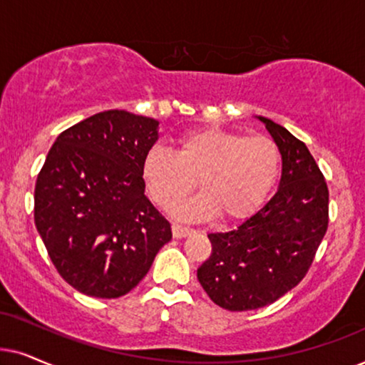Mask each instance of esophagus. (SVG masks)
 I'll return each mask as SVG.
<instances>
[{"label": "esophagus", "instance_id": "34e87169", "mask_svg": "<svg viewBox=\"0 0 365 365\" xmlns=\"http://www.w3.org/2000/svg\"><path fill=\"white\" fill-rule=\"evenodd\" d=\"M193 232H195V230H193V228H190V227L178 225V223H173V225H172V233H173L175 239H183V237L192 235Z\"/></svg>", "mask_w": 365, "mask_h": 365}]
</instances>
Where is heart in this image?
<instances>
[{
  "instance_id": "heart-1",
  "label": "heart",
  "mask_w": 365,
  "mask_h": 365,
  "mask_svg": "<svg viewBox=\"0 0 365 365\" xmlns=\"http://www.w3.org/2000/svg\"><path fill=\"white\" fill-rule=\"evenodd\" d=\"M280 150L265 135L202 128L183 133L177 152L153 145L142 160V178L150 197L170 208L197 185L202 193L177 213L183 218H205L220 213L240 220L259 210L274 190L280 173Z\"/></svg>"
}]
</instances>
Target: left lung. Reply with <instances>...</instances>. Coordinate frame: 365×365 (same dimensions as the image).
<instances>
[{
	"label": "left lung",
	"mask_w": 365,
	"mask_h": 365,
	"mask_svg": "<svg viewBox=\"0 0 365 365\" xmlns=\"http://www.w3.org/2000/svg\"><path fill=\"white\" fill-rule=\"evenodd\" d=\"M282 155L275 195L228 232L208 233L212 255L197 277L213 302L232 312L265 307L307 274L329 223V190L304 142L257 116Z\"/></svg>",
	"instance_id": "left-lung-1"
}]
</instances>
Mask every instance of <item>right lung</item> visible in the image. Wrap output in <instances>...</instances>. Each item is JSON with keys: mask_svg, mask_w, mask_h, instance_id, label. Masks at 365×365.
I'll return each mask as SVG.
<instances>
[{"mask_svg": "<svg viewBox=\"0 0 365 365\" xmlns=\"http://www.w3.org/2000/svg\"><path fill=\"white\" fill-rule=\"evenodd\" d=\"M157 140V120L108 110L70 126L48 152L35 225L58 274L78 292L128 294L172 240L142 178L143 155Z\"/></svg>", "mask_w": 365, "mask_h": 365, "instance_id": "obj_1", "label": "right lung"}]
</instances>
